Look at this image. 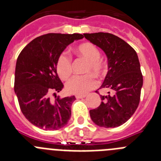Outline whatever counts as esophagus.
Wrapping results in <instances>:
<instances>
[{"label":"esophagus","mask_w":161,"mask_h":161,"mask_svg":"<svg viewBox=\"0 0 161 161\" xmlns=\"http://www.w3.org/2000/svg\"><path fill=\"white\" fill-rule=\"evenodd\" d=\"M86 97V95H76V97L80 99V98H85Z\"/></svg>","instance_id":"34e87169"}]
</instances>
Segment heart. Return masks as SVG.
Wrapping results in <instances>:
<instances>
[{"label": "heart", "mask_w": 161, "mask_h": 161, "mask_svg": "<svg viewBox=\"0 0 161 161\" xmlns=\"http://www.w3.org/2000/svg\"><path fill=\"white\" fill-rule=\"evenodd\" d=\"M75 53L87 61L85 65V76H74L66 84V89L72 94L82 95L87 93L97 85V80L94 75L103 76L106 73V65L101 59V52L94 44L84 42L75 49ZM56 71L62 80H67L71 76L72 63L67 54H61L56 62Z\"/></svg>", "instance_id": "b5f03b06"}]
</instances>
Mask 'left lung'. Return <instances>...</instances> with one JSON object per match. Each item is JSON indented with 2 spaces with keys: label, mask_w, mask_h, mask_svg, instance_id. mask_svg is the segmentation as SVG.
Segmentation results:
<instances>
[{
  "label": "left lung",
  "mask_w": 161,
  "mask_h": 161,
  "mask_svg": "<svg viewBox=\"0 0 161 161\" xmlns=\"http://www.w3.org/2000/svg\"><path fill=\"white\" fill-rule=\"evenodd\" d=\"M84 36L102 48L108 59V72L100 89H108L109 94L101 95L100 106L89 110L91 119L102 127H117L134 114L140 100L143 75L137 53L127 42L109 33Z\"/></svg>",
  "instance_id": "1"
}]
</instances>
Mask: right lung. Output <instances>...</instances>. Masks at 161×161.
I'll return each instance as SVG.
<instances>
[{
	"instance_id": "add662e5",
	"label": "right lung",
	"mask_w": 161,
	"mask_h": 161,
	"mask_svg": "<svg viewBox=\"0 0 161 161\" xmlns=\"http://www.w3.org/2000/svg\"><path fill=\"white\" fill-rule=\"evenodd\" d=\"M83 38L80 34H47L29 42L18 55L14 91L25 119L38 128L59 130L70 119L76 97L55 95L64 88L56 62L67 46ZM52 95L55 99L50 97Z\"/></svg>"
}]
</instances>
